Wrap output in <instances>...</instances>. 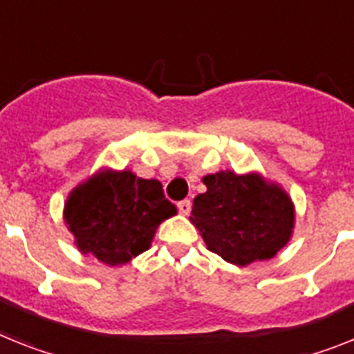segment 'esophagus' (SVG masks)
<instances>
[{
  "label": "esophagus",
  "mask_w": 354,
  "mask_h": 354,
  "mask_svg": "<svg viewBox=\"0 0 354 354\" xmlns=\"http://www.w3.org/2000/svg\"><path fill=\"white\" fill-rule=\"evenodd\" d=\"M191 200H182V201H178V210H180V214H183V216H187V214L191 212Z\"/></svg>",
  "instance_id": "obj_1"
}]
</instances>
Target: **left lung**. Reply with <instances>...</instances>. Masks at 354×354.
<instances>
[{
	"instance_id": "left-lung-1",
	"label": "left lung",
	"mask_w": 354,
	"mask_h": 354,
	"mask_svg": "<svg viewBox=\"0 0 354 354\" xmlns=\"http://www.w3.org/2000/svg\"><path fill=\"white\" fill-rule=\"evenodd\" d=\"M205 194L196 196L192 223L205 245L228 263L272 259L288 243L293 205L286 192L257 174L218 172L203 178Z\"/></svg>"
}]
</instances>
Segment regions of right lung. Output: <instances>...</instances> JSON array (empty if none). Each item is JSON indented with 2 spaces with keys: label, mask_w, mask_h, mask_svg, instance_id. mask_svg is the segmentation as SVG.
<instances>
[{
  "label": "right lung",
  "mask_w": 354,
  "mask_h": 354,
  "mask_svg": "<svg viewBox=\"0 0 354 354\" xmlns=\"http://www.w3.org/2000/svg\"><path fill=\"white\" fill-rule=\"evenodd\" d=\"M176 214L158 180L133 172H104L71 192L64 219L82 254L109 266L126 264L149 248L156 227Z\"/></svg>",
  "instance_id": "right-lung-1"
}]
</instances>
